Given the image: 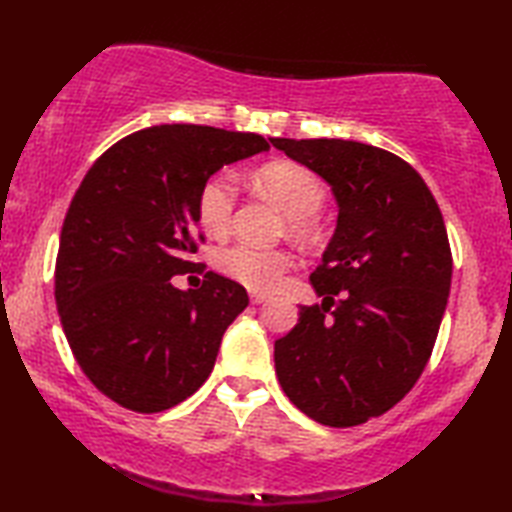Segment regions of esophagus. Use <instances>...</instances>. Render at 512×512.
I'll return each instance as SVG.
<instances>
[{
  "mask_svg": "<svg viewBox=\"0 0 512 512\" xmlns=\"http://www.w3.org/2000/svg\"><path fill=\"white\" fill-rule=\"evenodd\" d=\"M269 296L265 294V291H249V300L254 302V305H260V302H265Z\"/></svg>",
  "mask_w": 512,
  "mask_h": 512,
  "instance_id": "1",
  "label": "esophagus"
}]
</instances>
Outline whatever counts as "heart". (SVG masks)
I'll use <instances>...</instances> for the list:
<instances>
[{
	"instance_id": "1",
	"label": "heart",
	"mask_w": 512,
	"mask_h": 512,
	"mask_svg": "<svg viewBox=\"0 0 512 512\" xmlns=\"http://www.w3.org/2000/svg\"><path fill=\"white\" fill-rule=\"evenodd\" d=\"M256 183L287 214L289 232L309 241L316 236L314 214L327 198V187L316 172L294 161H274L256 172ZM236 187L227 174H212L196 196L198 223L210 236H225L232 227ZM225 274L252 289H271L291 265L285 249H263L247 243L227 247L218 256Z\"/></svg>"
}]
</instances>
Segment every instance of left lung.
<instances>
[{
	"label": "left lung",
	"instance_id": "obj_1",
	"mask_svg": "<svg viewBox=\"0 0 512 512\" xmlns=\"http://www.w3.org/2000/svg\"><path fill=\"white\" fill-rule=\"evenodd\" d=\"M322 176L338 225L309 276L320 305L274 344L287 398L325 426L387 413L431 358L451 291L453 256L440 207L409 163L342 139H271Z\"/></svg>",
	"mask_w": 512,
	"mask_h": 512
}]
</instances>
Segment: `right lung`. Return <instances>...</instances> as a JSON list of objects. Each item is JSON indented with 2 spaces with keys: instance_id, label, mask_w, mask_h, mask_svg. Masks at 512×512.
Listing matches in <instances>:
<instances>
[{
  "instance_id": "obj_1",
  "label": "right lung",
  "mask_w": 512,
  "mask_h": 512,
  "mask_svg": "<svg viewBox=\"0 0 512 512\" xmlns=\"http://www.w3.org/2000/svg\"><path fill=\"white\" fill-rule=\"evenodd\" d=\"M265 150L252 132L154 125L114 143L83 176L61 227L55 300L81 371L123 409H172L212 373L247 291L214 271L187 291L172 276L198 267L201 185Z\"/></svg>"
}]
</instances>
